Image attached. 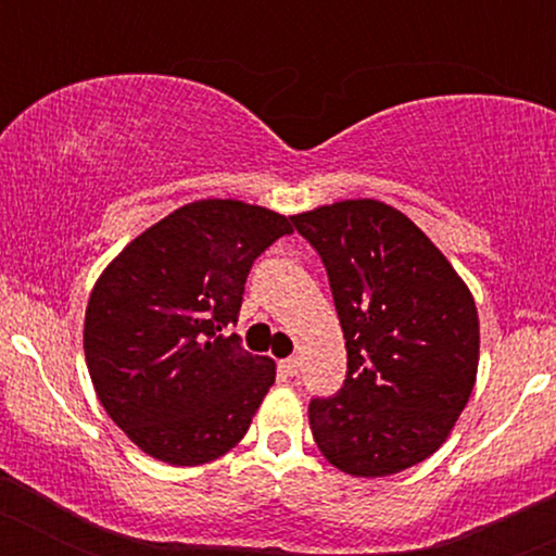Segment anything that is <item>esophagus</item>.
<instances>
[{
  "instance_id": "esophagus-1",
  "label": "esophagus",
  "mask_w": 556,
  "mask_h": 556,
  "mask_svg": "<svg viewBox=\"0 0 556 556\" xmlns=\"http://www.w3.org/2000/svg\"><path fill=\"white\" fill-rule=\"evenodd\" d=\"M299 357H285L282 363H279V371L285 374V377H299Z\"/></svg>"
}]
</instances>
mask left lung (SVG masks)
I'll return each mask as SVG.
<instances>
[{
	"instance_id": "left-lung-1",
	"label": "left lung",
	"mask_w": 556,
	"mask_h": 556,
	"mask_svg": "<svg viewBox=\"0 0 556 556\" xmlns=\"http://www.w3.org/2000/svg\"><path fill=\"white\" fill-rule=\"evenodd\" d=\"M319 252L346 339V379L309 403L319 452L357 479L401 473L450 439L479 368V312L403 212L346 199L290 217Z\"/></svg>"
}]
</instances>
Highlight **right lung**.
<instances>
[{
  "instance_id": "1",
  "label": "right lung",
  "mask_w": 556,
  "mask_h": 556,
  "mask_svg": "<svg viewBox=\"0 0 556 556\" xmlns=\"http://www.w3.org/2000/svg\"><path fill=\"white\" fill-rule=\"evenodd\" d=\"M290 217L237 199L185 204L131 239L88 299L83 346L112 422L144 454L204 465L244 439L277 377L237 323L252 261Z\"/></svg>"
}]
</instances>
